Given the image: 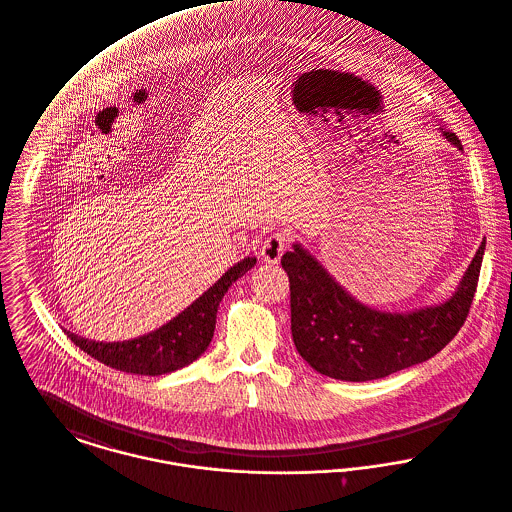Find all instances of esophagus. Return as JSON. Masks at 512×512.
Wrapping results in <instances>:
<instances>
[{"label":"esophagus","mask_w":512,"mask_h":512,"mask_svg":"<svg viewBox=\"0 0 512 512\" xmlns=\"http://www.w3.org/2000/svg\"><path fill=\"white\" fill-rule=\"evenodd\" d=\"M290 232L288 230H274L271 236H267L263 241V247H261V259L267 261V263H278L280 257L284 255V251L288 249L290 245Z\"/></svg>","instance_id":"esophagus-1"}]
</instances>
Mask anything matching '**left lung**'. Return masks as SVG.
<instances>
[{
	"label": "left lung",
	"mask_w": 512,
	"mask_h": 512,
	"mask_svg": "<svg viewBox=\"0 0 512 512\" xmlns=\"http://www.w3.org/2000/svg\"><path fill=\"white\" fill-rule=\"evenodd\" d=\"M445 137L462 151L454 133ZM481 243L451 300L412 313H383L348 296L300 245L280 259L290 280L292 336L301 358L340 381L381 379L433 358L462 329L480 280Z\"/></svg>",
	"instance_id": "1"
}]
</instances>
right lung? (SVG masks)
<instances>
[{
	"label": "right lung",
	"instance_id": "right-lung-1",
	"mask_svg": "<svg viewBox=\"0 0 512 512\" xmlns=\"http://www.w3.org/2000/svg\"><path fill=\"white\" fill-rule=\"evenodd\" d=\"M257 263L245 257L211 286L199 300L193 301L178 317L145 336L123 342H96L73 332L67 338L94 360L135 375H164L197 360L211 344L216 311L228 288Z\"/></svg>",
	"mask_w": 512,
	"mask_h": 512
}]
</instances>
